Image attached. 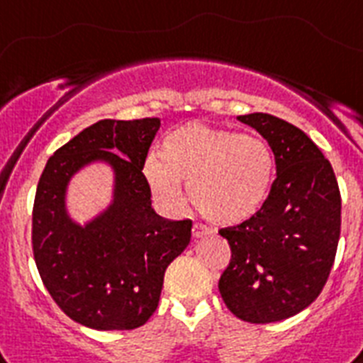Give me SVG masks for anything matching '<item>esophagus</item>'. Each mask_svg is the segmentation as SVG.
I'll return each mask as SVG.
<instances>
[{
	"instance_id": "obj_1",
	"label": "esophagus",
	"mask_w": 363,
	"mask_h": 363,
	"mask_svg": "<svg viewBox=\"0 0 363 363\" xmlns=\"http://www.w3.org/2000/svg\"><path fill=\"white\" fill-rule=\"evenodd\" d=\"M210 232V228L204 225H201V223H195L194 228H191V234H194V238H201V235L208 234Z\"/></svg>"
}]
</instances>
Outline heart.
<instances>
[{
  "label": "heart",
  "mask_w": 363,
  "mask_h": 363,
  "mask_svg": "<svg viewBox=\"0 0 363 363\" xmlns=\"http://www.w3.org/2000/svg\"><path fill=\"white\" fill-rule=\"evenodd\" d=\"M144 175L151 191L166 204L181 203L179 182H184L204 217L234 225L263 206L272 184L274 155L256 133L188 122L166 137L160 160L147 159Z\"/></svg>",
  "instance_id": "obj_1"
}]
</instances>
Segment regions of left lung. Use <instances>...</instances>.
Returning <instances> with one entry per match:
<instances>
[{"label":"left lung","instance_id":"1","mask_svg":"<svg viewBox=\"0 0 363 363\" xmlns=\"http://www.w3.org/2000/svg\"><path fill=\"white\" fill-rule=\"evenodd\" d=\"M238 118L267 138L277 177L256 216L219 230L232 250L219 292L239 320L272 323L301 313L323 291L338 248L342 197L333 166L301 129L267 113Z\"/></svg>","mask_w":363,"mask_h":363}]
</instances>
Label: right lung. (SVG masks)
<instances>
[{"instance_id": "add662e5", "label": "right lung", "mask_w": 363, "mask_h": 363, "mask_svg": "<svg viewBox=\"0 0 363 363\" xmlns=\"http://www.w3.org/2000/svg\"><path fill=\"white\" fill-rule=\"evenodd\" d=\"M159 118L100 121L55 151L45 164L33 208L38 272L65 314L96 330H129L155 313L164 272L191 238V220H168L151 208L143 173ZM116 169V201L82 229L65 213L68 179L86 163Z\"/></svg>"}]
</instances>
